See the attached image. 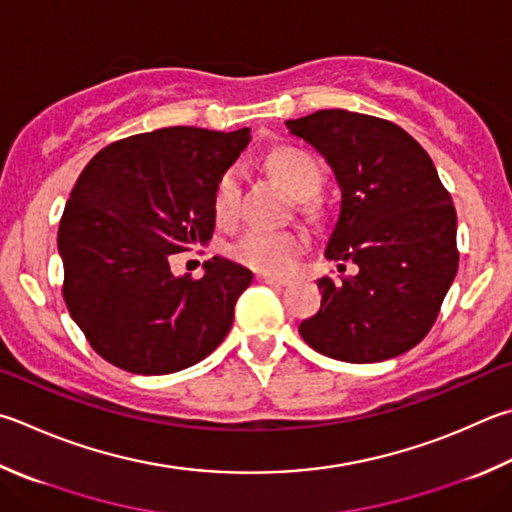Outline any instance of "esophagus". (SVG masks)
I'll use <instances>...</instances> for the list:
<instances>
[{
    "label": "esophagus",
    "mask_w": 512,
    "mask_h": 512,
    "mask_svg": "<svg viewBox=\"0 0 512 512\" xmlns=\"http://www.w3.org/2000/svg\"><path fill=\"white\" fill-rule=\"evenodd\" d=\"M257 282H264V284H271V286H286L288 284V280H282V277H275V275H268V273H259Z\"/></svg>",
    "instance_id": "obj_1"
}]
</instances>
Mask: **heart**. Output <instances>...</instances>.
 <instances>
[{"mask_svg":"<svg viewBox=\"0 0 512 512\" xmlns=\"http://www.w3.org/2000/svg\"><path fill=\"white\" fill-rule=\"evenodd\" d=\"M268 170L275 181L291 194L293 199L302 201L311 212L315 210L309 201L320 190L322 174L311 154L295 147H280L268 156ZM241 197V170L237 165L221 172L212 194V210L221 224L235 221L239 212ZM309 241L297 230H246L244 235L230 244V257L241 266L253 268L259 273L284 275L293 271L297 259L304 255Z\"/></svg>","mask_w":512,"mask_h":512,"instance_id":"1","label":"heart"}]
</instances>
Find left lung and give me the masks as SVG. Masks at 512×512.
Instances as JSON below:
<instances>
[{"label": "left lung", "mask_w": 512, "mask_h": 512, "mask_svg": "<svg viewBox=\"0 0 512 512\" xmlns=\"http://www.w3.org/2000/svg\"><path fill=\"white\" fill-rule=\"evenodd\" d=\"M286 125L327 159L342 190L327 257L358 266L318 280L320 311L300 336L345 362L401 356L432 329L457 275L450 192L423 147L385 118L320 109Z\"/></svg>", "instance_id": "left-lung-1"}]
</instances>
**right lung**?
<instances>
[{"label": "right lung", "instance_id": "right-lung-1", "mask_svg": "<svg viewBox=\"0 0 512 512\" xmlns=\"http://www.w3.org/2000/svg\"><path fill=\"white\" fill-rule=\"evenodd\" d=\"M250 129L163 127L123 138L87 163L62 212V297L98 356L161 376L210 356L228 336L253 273L212 257L176 277L172 255L215 232L212 194Z\"/></svg>", "mask_w": 512, "mask_h": 512}]
</instances>
